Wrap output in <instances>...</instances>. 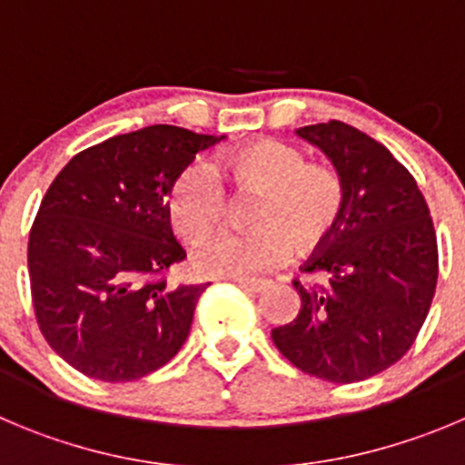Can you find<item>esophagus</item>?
<instances>
[{
  "instance_id": "esophagus-1",
  "label": "esophagus",
  "mask_w": 465,
  "mask_h": 465,
  "mask_svg": "<svg viewBox=\"0 0 465 465\" xmlns=\"http://www.w3.org/2000/svg\"><path fill=\"white\" fill-rule=\"evenodd\" d=\"M238 286H241L242 292H247V293H263L268 289V286H271V282H266V280H241L238 282Z\"/></svg>"
}]
</instances>
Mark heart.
<instances>
[{"label": "heart", "instance_id": "b5f03b06", "mask_svg": "<svg viewBox=\"0 0 465 465\" xmlns=\"http://www.w3.org/2000/svg\"><path fill=\"white\" fill-rule=\"evenodd\" d=\"M241 193H262L252 232H229L203 242L194 266L208 277L254 280L284 266L293 242L302 252L331 241L346 211V188L337 169L307 163L305 151L289 142L257 140L227 151L215 163ZM206 160H193L172 181L169 220L176 233L202 241L223 224L227 193Z\"/></svg>", "mask_w": 465, "mask_h": 465}]
</instances>
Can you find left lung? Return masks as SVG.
<instances>
[{"label":"left lung","mask_w":465,"mask_h":465,"mask_svg":"<svg viewBox=\"0 0 465 465\" xmlns=\"http://www.w3.org/2000/svg\"><path fill=\"white\" fill-rule=\"evenodd\" d=\"M296 134L337 169L346 211L331 241L302 266L328 284L305 289L293 282L301 312L271 335L305 374L355 383L388 370L413 346L436 292V232L409 169L370 134L341 121Z\"/></svg>","instance_id":"1"}]
</instances>
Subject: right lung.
Listing matches in <instances>:
<instances>
[{"instance_id": "1", "label": "right lung", "mask_w": 465, "mask_h": 465, "mask_svg": "<svg viewBox=\"0 0 465 465\" xmlns=\"http://www.w3.org/2000/svg\"><path fill=\"white\" fill-rule=\"evenodd\" d=\"M223 134L146 125L80 151L56 173L29 232L38 328L73 370L107 383L160 370L188 340L208 284L172 286L185 259L167 194L176 173Z\"/></svg>"}]
</instances>
